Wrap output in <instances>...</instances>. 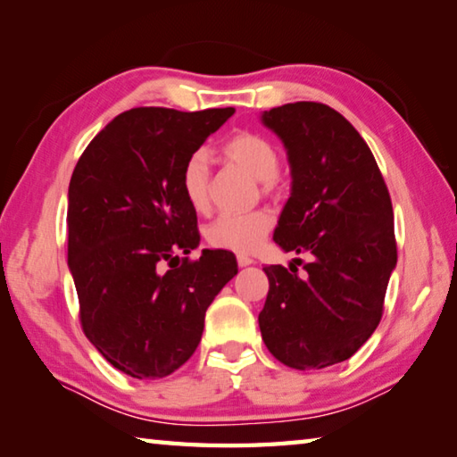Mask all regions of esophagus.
I'll use <instances>...</instances> for the list:
<instances>
[{"mask_svg": "<svg viewBox=\"0 0 457 457\" xmlns=\"http://www.w3.org/2000/svg\"><path fill=\"white\" fill-rule=\"evenodd\" d=\"M237 264L242 266V268H245V266H252L253 260L247 258V256H237Z\"/></svg>", "mask_w": 457, "mask_h": 457, "instance_id": "esophagus-1", "label": "esophagus"}]
</instances>
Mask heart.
Segmentation results:
<instances>
[{
    "mask_svg": "<svg viewBox=\"0 0 457 457\" xmlns=\"http://www.w3.org/2000/svg\"><path fill=\"white\" fill-rule=\"evenodd\" d=\"M223 154L239 169L262 183L264 191L278 185L280 154L276 146L256 133H237L223 145ZM181 189L193 210L204 212L210 204V163L204 151L193 153L181 169ZM272 215L268 212L223 213L210 223L205 237L213 247L237 253H250L260 247L272 229Z\"/></svg>",
    "mask_w": 457,
    "mask_h": 457,
    "instance_id": "1",
    "label": "heart"
}]
</instances>
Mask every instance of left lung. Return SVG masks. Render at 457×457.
<instances>
[{
	"label": "left lung",
	"mask_w": 457,
	"mask_h": 457,
	"mask_svg": "<svg viewBox=\"0 0 457 457\" xmlns=\"http://www.w3.org/2000/svg\"><path fill=\"white\" fill-rule=\"evenodd\" d=\"M260 120L282 141L292 177L274 242L311 256L303 278L292 264L264 268L262 338L292 369L337 365L381 320L397 266L389 191L367 143L335 108L292 103L264 111Z\"/></svg>",
	"instance_id": "8db88e82"
}]
</instances>
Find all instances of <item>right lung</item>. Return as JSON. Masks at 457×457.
Segmentation results:
<instances>
[{
    "label": "right lung",
    "instance_id": "1",
    "mask_svg": "<svg viewBox=\"0 0 457 457\" xmlns=\"http://www.w3.org/2000/svg\"><path fill=\"white\" fill-rule=\"evenodd\" d=\"M236 111L130 108L92 138L68 187V268L84 335L114 369L163 378L195 353L205 311L237 274L199 245L181 169ZM167 263L169 270H163Z\"/></svg>",
    "mask_w": 457,
    "mask_h": 457
}]
</instances>
